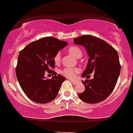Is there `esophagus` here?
<instances>
[{
	"instance_id": "obj_1",
	"label": "esophagus",
	"mask_w": 133,
	"mask_h": 133,
	"mask_svg": "<svg viewBox=\"0 0 133 133\" xmlns=\"http://www.w3.org/2000/svg\"><path fill=\"white\" fill-rule=\"evenodd\" d=\"M70 82H71V83H72L73 84H77V83H78V81H75V80H71V79H70Z\"/></svg>"
}]
</instances>
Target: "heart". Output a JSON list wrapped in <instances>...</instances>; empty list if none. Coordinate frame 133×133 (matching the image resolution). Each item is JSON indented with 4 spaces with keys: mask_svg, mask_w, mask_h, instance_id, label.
Wrapping results in <instances>:
<instances>
[{
    "mask_svg": "<svg viewBox=\"0 0 133 133\" xmlns=\"http://www.w3.org/2000/svg\"><path fill=\"white\" fill-rule=\"evenodd\" d=\"M68 52L69 54L72 55L76 58H79L82 56V51L81 49L77 46H70L68 50ZM60 60H61V55L60 52L56 53V55L54 57V61L56 63H59ZM81 70L78 68H75V67H66L64 69H63L61 71V73L63 74L64 76L68 77V78H75L78 73H79Z\"/></svg>",
    "mask_w": 133,
    "mask_h": 133,
    "instance_id": "1",
    "label": "heart"
}]
</instances>
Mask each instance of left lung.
<instances>
[{"mask_svg":"<svg viewBox=\"0 0 133 133\" xmlns=\"http://www.w3.org/2000/svg\"><path fill=\"white\" fill-rule=\"evenodd\" d=\"M73 41L85 48L89 57L82 77L94 72L92 79L82 81L85 90L78 97L85 103H100L109 97L117 84L121 72L118 52L107 42L91 35H83Z\"/></svg>","mask_w":133,"mask_h":133,"instance_id":"left-lung-1","label":"left lung"}]
</instances>
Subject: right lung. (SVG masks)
I'll list each match as a JSON object with an SVG mask.
<instances>
[{
  "mask_svg": "<svg viewBox=\"0 0 133 133\" xmlns=\"http://www.w3.org/2000/svg\"><path fill=\"white\" fill-rule=\"evenodd\" d=\"M68 45L66 41L55 37H44L32 42L19 52L16 75L21 89L31 101L47 103L56 98L66 78L55 74L46 79L45 71L54 69V57Z\"/></svg>",
  "mask_w": 133,
  "mask_h": 133,
  "instance_id": "obj_1",
  "label": "right lung"
}]
</instances>
